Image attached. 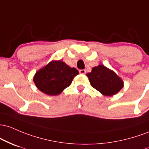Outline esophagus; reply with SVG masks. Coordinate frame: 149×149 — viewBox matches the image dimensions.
Instances as JSON below:
<instances>
[{
	"label": "esophagus",
	"instance_id": "esophagus-1",
	"mask_svg": "<svg viewBox=\"0 0 149 149\" xmlns=\"http://www.w3.org/2000/svg\"><path fill=\"white\" fill-rule=\"evenodd\" d=\"M79 72L80 74H84L85 73H86V70H79Z\"/></svg>",
	"mask_w": 149,
	"mask_h": 149
}]
</instances>
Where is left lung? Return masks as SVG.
Returning <instances> with one entry per match:
<instances>
[{
  "label": "left lung",
  "mask_w": 149,
  "mask_h": 149,
  "mask_svg": "<svg viewBox=\"0 0 149 149\" xmlns=\"http://www.w3.org/2000/svg\"><path fill=\"white\" fill-rule=\"evenodd\" d=\"M86 76L91 86L104 96H113L119 92L124 86L121 78L103 65L93 68L91 72L87 73Z\"/></svg>",
  "instance_id": "1"
}]
</instances>
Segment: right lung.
<instances>
[{"label":"right lung","instance_id":"add662e5","mask_svg":"<svg viewBox=\"0 0 149 149\" xmlns=\"http://www.w3.org/2000/svg\"><path fill=\"white\" fill-rule=\"evenodd\" d=\"M79 72L61 61H53L36 72L34 82L41 92L56 96L71 84Z\"/></svg>","mask_w":149,"mask_h":149}]
</instances>
